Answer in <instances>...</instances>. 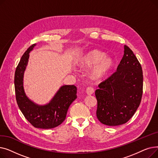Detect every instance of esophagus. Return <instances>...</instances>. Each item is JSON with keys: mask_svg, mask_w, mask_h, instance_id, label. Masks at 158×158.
Returning a JSON list of instances; mask_svg holds the SVG:
<instances>
[{"mask_svg": "<svg viewBox=\"0 0 158 158\" xmlns=\"http://www.w3.org/2000/svg\"><path fill=\"white\" fill-rule=\"evenodd\" d=\"M86 92L88 95H92L94 93V88L91 87V86H89L86 88Z\"/></svg>", "mask_w": 158, "mask_h": 158, "instance_id": "1", "label": "esophagus"}]
</instances>
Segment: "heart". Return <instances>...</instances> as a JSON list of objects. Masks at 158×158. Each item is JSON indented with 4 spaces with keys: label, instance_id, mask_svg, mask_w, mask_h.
<instances>
[{
    "label": "heart",
    "instance_id": "b5f03b06",
    "mask_svg": "<svg viewBox=\"0 0 158 158\" xmlns=\"http://www.w3.org/2000/svg\"><path fill=\"white\" fill-rule=\"evenodd\" d=\"M77 64L82 69H90L95 65L91 72V76L97 80L106 77L114 66L112 58L105 56L103 52L97 49L82 54L77 60Z\"/></svg>",
    "mask_w": 158,
    "mask_h": 158
}]
</instances>
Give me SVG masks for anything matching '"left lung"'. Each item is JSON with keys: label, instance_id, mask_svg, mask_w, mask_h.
<instances>
[{"label": "left lung", "instance_id": "8db88e82", "mask_svg": "<svg viewBox=\"0 0 158 158\" xmlns=\"http://www.w3.org/2000/svg\"><path fill=\"white\" fill-rule=\"evenodd\" d=\"M95 91L97 117L104 125L120 126L128 122L139 107L143 94L142 66L133 52L124 45L117 71L98 85Z\"/></svg>", "mask_w": 158, "mask_h": 158}]
</instances>
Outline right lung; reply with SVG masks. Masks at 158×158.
Returning <instances> with one entry per match:
<instances>
[{"instance_id": "add662e5", "label": "right lung", "mask_w": 158, "mask_h": 158, "mask_svg": "<svg viewBox=\"0 0 158 158\" xmlns=\"http://www.w3.org/2000/svg\"><path fill=\"white\" fill-rule=\"evenodd\" d=\"M36 44L30 46L22 56L15 73L16 100L19 109L32 126L40 129H52L65 120L69 107L77 98L74 85L62 86L49 103L40 106L31 101L23 89V74L28 63L29 52Z\"/></svg>"}]
</instances>
